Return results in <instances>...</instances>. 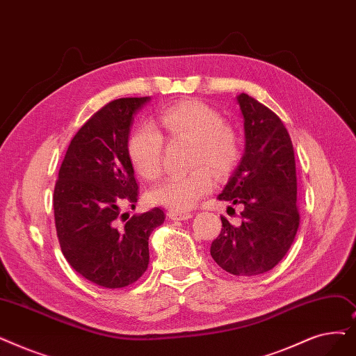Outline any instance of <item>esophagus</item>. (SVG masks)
<instances>
[{"label":"esophagus","instance_id":"esophagus-1","mask_svg":"<svg viewBox=\"0 0 356 356\" xmlns=\"http://www.w3.org/2000/svg\"><path fill=\"white\" fill-rule=\"evenodd\" d=\"M167 215H168V218L173 221H184V220H189L193 216V213L191 211H175V209L168 211Z\"/></svg>","mask_w":356,"mask_h":356}]
</instances>
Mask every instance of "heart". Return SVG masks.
Masks as SVG:
<instances>
[{"instance_id": "1", "label": "heart", "mask_w": 356, "mask_h": 356, "mask_svg": "<svg viewBox=\"0 0 356 356\" xmlns=\"http://www.w3.org/2000/svg\"><path fill=\"white\" fill-rule=\"evenodd\" d=\"M159 125L168 138L193 143L186 175L168 176L149 192V199L175 211H188L213 188V173L231 172L241 151L240 135L224 122L221 113L199 100H184L170 106L159 116ZM128 154L136 173L156 180L163 170L164 138L149 123L138 127L128 141Z\"/></svg>"}]
</instances>
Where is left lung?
<instances>
[{"label":"left lung","mask_w":356,"mask_h":356,"mask_svg":"<svg viewBox=\"0 0 356 356\" xmlns=\"http://www.w3.org/2000/svg\"><path fill=\"white\" fill-rule=\"evenodd\" d=\"M244 127V152L220 200L241 205L243 221L221 216L211 256L236 276H254L284 259L300 225L293 147L282 120L265 104L241 92L236 97ZM231 208V207H228Z\"/></svg>","instance_id":"8db88e82"}]
</instances>
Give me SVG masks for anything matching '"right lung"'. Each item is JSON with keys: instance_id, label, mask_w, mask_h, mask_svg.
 Segmentation results:
<instances>
[{"instance_id": "right-lung-1", "label": "right lung", "mask_w": 356, "mask_h": 356, "mask_svg": "<svg viewBox=\"0 0 356 356\" xmlns=\"http://www.w3.org/2000/svg\"><path fill=\"white\" fill-rule=\"evenodd\" d=\"M151 97L107 103L75 134L54 192L56 234L68 264L87 281L123 288L148 268V238L164 222L163 209L135 208L138 184L128 154L134 116Z\"/></svg>"}]
</instances>
